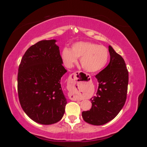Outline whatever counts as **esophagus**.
<instances>
[{"label":"esophagus","instance_id":"obj_1","mask_svg":"<svg viewBox=\"0 0 147 147\" xmlns=\"http://www.w3.org/2000/svg\"><path fill=\"white\" fill-rule=\"evenodd\" d=\"M77 74H78V73H73L72 74H71L70 79H69V81H70V82H71L72 84H73V85H74V86L78 85V82L77 81L76 76L77 75ZM69 98H70V99H71V100H79L78 98H76L75 96H73V95H70V96H69Z\"/></svg>","mask_w":147,"mask_h":147}]
</instances>
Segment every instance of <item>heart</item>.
Listing matches in <instances>:
<instances>
[{
	"label": "heart",
	"instance_id": "heart-1",
	"mask_svg": "<svg viewBox=\"0 0 147 147\" xmlns=\"http://www.w3.org/2000/svg\"><path fill=\"white\" fill-rule=\"evenodd\" d=\"M61 58L66 66L71 67L80 58V65L89 73H96L106 65L109 51L106 47L88 41L76 42L72 49L65 47L61 51Z\"/></svg>",
	"mask_w": 147,
	"mask_h": 147
}]
</instances>
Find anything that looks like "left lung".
<instances>
[{"mask_svg":"<svg viewBox=\"0 0 147 147\" xmlns=\"http://www.w3.org/2000/svg\"><path fill=\"white\" fill-rule=\"evenodd\" d=\"M110 61L95 77L98 82L96 95L92 97L91 108L82 113L84 120L93 125H102L113 119L126 100L128 71L124 59L110 45Z\"/></svg>","mask_w":147,"mask_h":147,"instance_id":"1","label":"left lung"}]
</instances>
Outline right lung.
Segmentation results:
<instances>
[{"mask_svg": "<svg viewBox=\"0 0 147 147\" xmlns=\"http://www.w3.org/2000/svg\"><path fill=\"white\" fill-rule=\"evenodd\" d=\"M55 39L43 40L27 50L17 76L21 106L32 120L41 124L60 121L67 100L61 89V77L67 70Z\"/></svg>", "mask_w": 147, "mask_h": 147, "instance_id": "obj_1", "label": "right lung"}]
</instances>
